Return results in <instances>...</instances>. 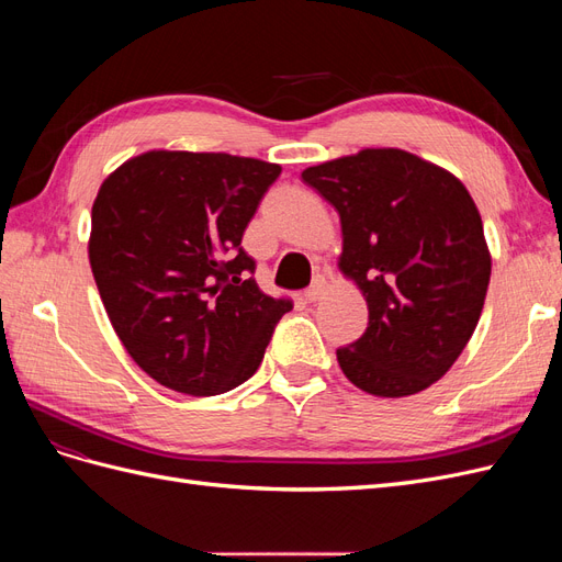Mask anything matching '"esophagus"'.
Listing matches in <instances>:
<instances>
[{"mask_svg":"<svg viewBox=\"0 0 562 562\" xmlns=\"http://www.w3.org/2000/svg\"><path fill=\"white\" fill-rule=\"evenodd\" d=\"M323 293H326V279L316 277V279L312 281V285L307 288V291H304V300H307V302H316Z\"/></svg>","mask_w":562,"mask_h":562,"instance_id":"34e87169","label":"esophagus"}]
</instances>
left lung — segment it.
<instances>
[{"label":"left lung","mask_w":562,"mask_h":562,"mask_svg":"<svg viewBox=\"0 0 562 562\" xmlns=\"http://www.w3.org/2000/svg\"><path fill=\"white\" fill-rule=\"evenodd\" d=\"M342 223L339 269L368 302V328L337 349L351 384L401 398L464 351L490 283L483 220L467 187L411 151L382 147L302 171Z\"/></svg>","instance_id":"8db88e82"}]
</instances>
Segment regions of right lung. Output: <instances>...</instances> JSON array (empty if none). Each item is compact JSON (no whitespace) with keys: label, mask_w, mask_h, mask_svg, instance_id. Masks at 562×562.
Masks as SVG:
<instances>
[{"label":"right lung","mask_w":562,"mask_h":562,"mask_svg":"<svg viewBox=\"0 0 562 562\" xmlns=\"http://www.w3.org/2000/svg\"><path fill=\"white\" fill-rule=\"evenodd\" d=\"M279 164L155 149L100 184L89 260L112 328L151 380L215 396L260 368L291 300L265 295L241 236Z\"/></svg>","instance_id":"right-lung-1"}]
</instances>
